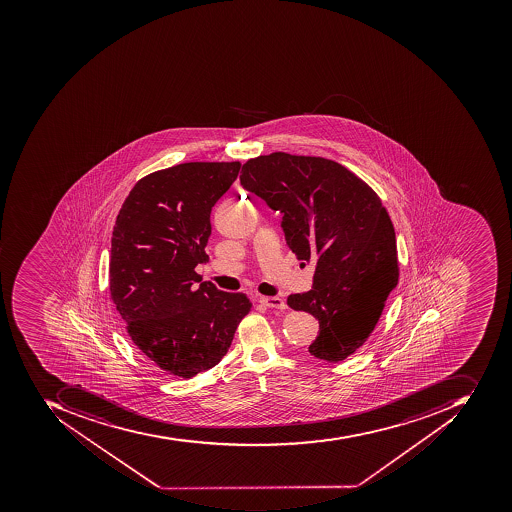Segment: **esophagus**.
Wrapping results in <instances>:
<instances>
[{"label": "esophagus", "instance_id": "esophagus-1", "mask_svg": "<svg viewBox=\"0 0 512 512\" xmlns=\"http://www.w3.org/2000/svg\"><path fill=\"white\" fill-rule=\"evenodd\" d=\"M260 302L263 305H266V307H269V309H285L287 307V304H285V301H283L282 298H279V296H261Z\"/></svg>", "mask_w": 512, "mask_h": 512}]
</instances>
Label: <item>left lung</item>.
Here are the masks:
<instances>
[{
  "label": "left lung",
  "instance_id": "1",
  "mask_svg": "<svg viewBox=\"0 0 512 512\" xmlns=\"http://www.w3.org/2000/svg\"><path fill=\"white\" fill-rule=\"evenodd\" d=\"M241 185L283 214L288 247L315 261L312 290L287 304L315 316L309 352L340 362L367 341L399 277L395 229L373 189L321 156L276 152L243 164Z\"/></svg>",
  "mask_w": 512,
  "mask_h": 512
}]
</instances>
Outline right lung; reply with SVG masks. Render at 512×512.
<instances>
[{
  "label": "right lung",
  "mask_w": 512,
  "mask_h": 512,
  "mask_svg": "<svg viewBox=\"0 0 512 512\" xmlns=\"http://www.w3.org/2000/svg\"><path fill=\"white\" fill-rule=\"evenodd\" d=\"M233 163H183L145 175L117 214L109 291L127 332L156 367L189 379L221 362L241 319L243 293L202 282L210 214L240 172Z\"/></svg>",
  "instance_id": "1"
}]
</instances>
